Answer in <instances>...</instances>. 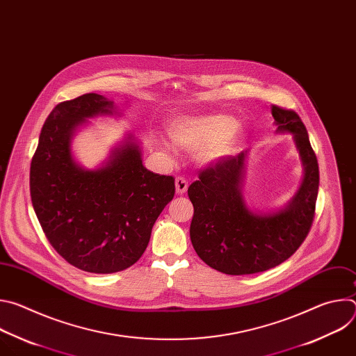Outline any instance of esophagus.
Masks as SVG:
<instances>
[{
	"label": "esophagus",
	"instance_id": "esophagus-1",
	"mask_svg": "<svg viewBox=\"0 0 356 356\" xmlns=\"http://www.w3.org/2000/svg\"><path fill=\"white\" fill-rule=\"evenodd\" d=\"M187 187H188V183L184 177H177L176 179V193L177 194H184L187 191Z\"/></svg>",
	"mask_w": 356,
	"mask_h": 356
}]
</instances>
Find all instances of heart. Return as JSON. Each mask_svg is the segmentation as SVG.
<instances>
[{"label": "heart", "instance_id": "1", "mask_svg": "<svg viewBox=\"0 0 356 356\" xmlns=\"http://www.w3.org/2000/svg\"><path fill=\"white\" fill-rule=\"evenodd\" d=\"M225 114L183 115L170 122L169 131L175 142L187 150H198L202 162L220 161L238 147L242 129Z\"/></svg>", "mask_w": 356, "mask_h": 356}]
</instances>
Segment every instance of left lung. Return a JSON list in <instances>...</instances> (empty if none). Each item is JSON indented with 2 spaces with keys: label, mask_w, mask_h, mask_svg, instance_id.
Returning a JSON list of instances; mask_svg holds the SVG:
<instances>
[{
  "label": "left lung",
  "mask_w": 356,
  "mask_h": 356,
  "mask_svg": "<svg viewBox=\"0 0 356 356\" xmlns=\"http://www.w3.org/2000/svg\"><path fill=\"white\" fill-rule=\"evenodd\" d=\"M277 131L291 132L304 165V180L284 210L250 213L241 194L246 152L201 170L187 194L194 207L190 238L202 262L225 275L272 269L300 248L316 216L320 172L309 134L293 110L270 107Z\"/></svg>",
  "instance_id": "1"
}]
</instances>
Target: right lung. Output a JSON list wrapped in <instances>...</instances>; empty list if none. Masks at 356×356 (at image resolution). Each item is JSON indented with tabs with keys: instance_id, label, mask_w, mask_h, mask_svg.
I'll return each instance as SVG.
<instances>
[{
	"instance_id": "1",
	"label": "right lung",
	"mask_w": 356,
	"mask_h": 356,
	"mask_svg": "<svg viewBox=\"0 0 356 356\" xmlns=\"http://www.w3.org/2000/svg\"><path fill=\"white\" fill-rule=\"evenodd\" d=\"M113 111V101L95 92L59 103L42 127L31 162L32 206L47 241L66 262L90 273H114L138 262L176 190L173 176L142 165L134 142L115 149L97 170L73 161V129Z\"/></svg>"
}]
</instances>
